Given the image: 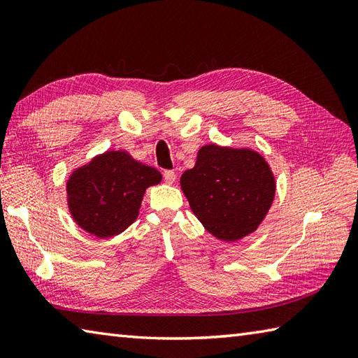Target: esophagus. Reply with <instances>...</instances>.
<instances>
[{
  "instance_id": "34e87169",
  "label": "esophagus",
  "mask_w": 358,
  "mask_h": 358,
  "mask_svg": "<svg viewBox=\"0 0 358 358\" xmlns=\"http://www.w3.org/2000/svg\"><path fill=\"white\" fill-rule=\"evenodd\" d=\"M163 177H164V180H166V183L172 185L173 181H175V178H177V173H175L173 171H164V172H163Z\"/></svg>"
}]
</instances>
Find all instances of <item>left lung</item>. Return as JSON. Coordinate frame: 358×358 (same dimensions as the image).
I'll return each mask as SVG.
<instances>
[{
  "label": "left lung",
  "instance_id": "1",
  "mask_svg": "<svg viewBox=\"0 0 358 358\" xmlns=\"http://www.w3.org/2000/svg\"><path fill=\"white\" fill-rule=\"evenodd\" d=\"M180 186L206 231L227 243L257 231L277 191L260 152L215 143L199 149L195 166L181 175Z\"/></svg>",
  "mask_w": 358,
  "mask_h": 358
}]
</instances>
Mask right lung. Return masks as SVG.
Wrapping results in <instances>:
<instances>
[{"label":"right lung","instance_id":"1","mask_svg":"<svg viewBox=\"0 0 358 358\" xmlns=\"http://www.w3.org/2000/svg\"><path fill=\"white\" fill-rule=\"evenodd\" d=\"M162 181V173L126 150H106L73 169L66 183L67 208L81 229L110 238L131 226L144 192Z\"/></svg>","mask_w":358,"mask_h":358}]
</instances>
